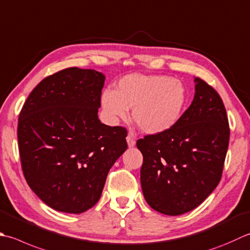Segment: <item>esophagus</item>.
Returning <instances> with one entry per match:
<instances>
[{
    "instance_id": "1",
    "label": "esophagus",
    "mask_w": 250,
    "mask_h": 250,
    "mask_svg": "<svg viewBox=\"0 0 250 250\" xmlns=\"http://www.w3.org/2000/svg\"><path fill=\"white\" fill-rule=\"evenodd\" d=\"M126 142H128V145L129 147H133V146L135 145V140L132 138L131 135H128L126 136Z\"/></svg>"
}]
</instances>
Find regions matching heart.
<instances>
[{
  "mask_svg": "<svg viewBox=\"0 0 250 250\" xmlns=\"http://www.w3.org/2000/svg\"><path fill=\"white\" fill-rule=\"evenodd\" d=\"M188 92L184 83L165 75L131 73L118 81L114 90L102 95V106L112 122L128 117L144 133L168 131L182 115Z\"/></svg>",
  "mask_w": 250,
  "mask_h": 250,
  "instance_id": "heart-1",
  "label": "heart"
}]
</instances>
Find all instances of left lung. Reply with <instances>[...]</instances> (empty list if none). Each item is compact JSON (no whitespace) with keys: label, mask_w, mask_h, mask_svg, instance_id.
<instances>
[{"label":"left lung","mask_w":250,"mask_h":250,"mask_svg":"<svg viewBox=\"0 0 250 250\" xmlns=\"http://www.w3.org/2000/svg\"><path fill=\"white\" fill-rule=\"evenodd\" d=\"M192 104L168 131L136 142L143 155L141 185L156 211L179 216L199 206L222 177L229 126L221 97L195 78Z\"/></svg>","instance_id":"8db88e82"}]
</instances>
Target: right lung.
<instances>
[{
    "label": "right lung",
    "mask_w": 250,
    "mask_h": 250,
    "mask_svg": "<svg viewBox=\"0 0 250 250\" xmlns=\"http://www.w3.org/2000/svg\"><path fill=\"white\" fill-rule=\"evenodd\" d=\"M105 76L77 67L48 76L18 118L22 172L42 202L81 213L99 202L109 169L128 148L126 129L100 121Z\"/></svg>",
    "instance_id": "add662e5"
}]
</instances>
